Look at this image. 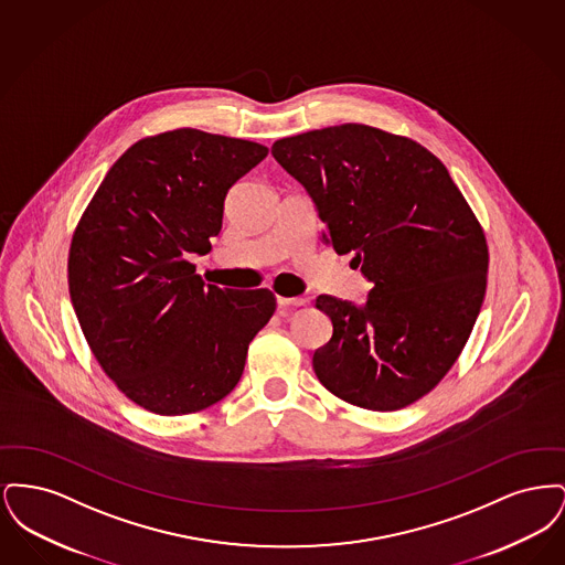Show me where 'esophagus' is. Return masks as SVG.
Masks as SVG:
<instances>
[{"instance_id": "obj_1", "label": "esophagus", "mask_w": 565, "mask_h": 565, "mask_svg": "<svg viewBox=\"0 0 565 565\" xmlns=\"http://www.w3.org/2000/svg\"><path fill=\"white\" fill-rule=\"evenodd\" d=\"M307 300L305 298H286V296H277V307L284 309V311H290L296 307H305Z\"/></svg>"}]
</instances>
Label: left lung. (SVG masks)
Masks as SVG:
<instances>
[{"label": "left lung", "mask_w": 565, "mask_h": 565, "mask_svg": "<svg viewBox=\"0 0 565 565\" xmlns=\"http://www.w3.org/2000/svg\"><path fill=\"white\" fill-rule=\"evenodd\" d=\"M270 154L316 203L323 242L373 284L364 305L318 296L332 339L323 387L369 411L419 401L456 364L483 305V228L447 167L417 141L366 125L277 139Z\"/></svg>", "instance_id": "left-lung-1"}]
</instances>
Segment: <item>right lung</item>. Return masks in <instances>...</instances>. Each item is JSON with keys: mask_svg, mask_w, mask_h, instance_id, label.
Instances as JSON below:
<instances>
[{"mask_svg": "<svg viewBox=\"0 0 565 565\" xmlns=\"http://www.w3.org/2000/svg\"><path fill=\"white\" fill-rule=\"evenodd\" d=\"M267 154L199 129L139 139L76 226L67 281L86 343L118 390L157 415L231 394L275 311L269 290H222L189 263L212 249L228 190Z\"/></svg>", "mask_w": 565, "mask_h": 565, "instance_id": "add662e5", "label": "right lung"}]
</instances>
